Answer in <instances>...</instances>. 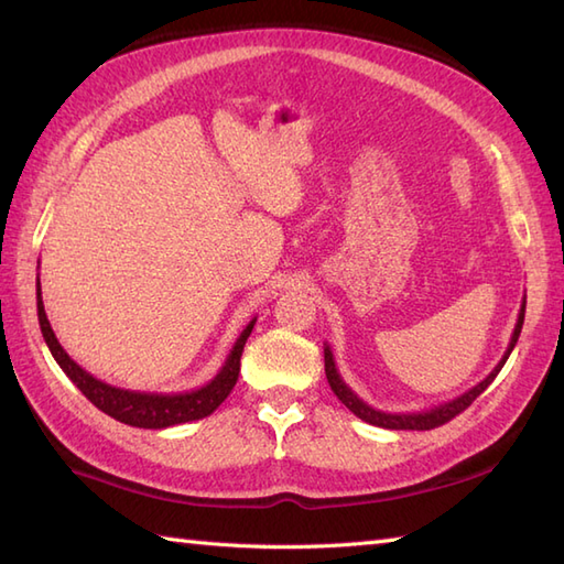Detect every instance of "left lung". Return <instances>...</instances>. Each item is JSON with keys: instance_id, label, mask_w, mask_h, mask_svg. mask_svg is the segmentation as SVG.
<instances>
[{"instance_id": "1", "label": "left lung", "mask_w": 564, "mask_h": 564, "mask_svg": "<svg viewBox=\"0 0 564 564\" xmlns=\"http://www.w3.org/2000/svg\"><path fill=\"white\" fill-rule=\"evenodd\" d=\"M523 315H525V301H523V305H521V310H519L517 327H513V334H511V341H509V346H507V351H505V356H501V361L495 366L492 373H489L482 382H477L475 388L463 392L460 398H455V400H448V402H443V404L431 406V410L410 412V414H390V412L373 410V406L366 404V402H364L361 398H358V394L341 380L339 370H337V364H334V354H332L329 346L325 344V373H327V380H329V388L334 390V394H337V398H339L346 406H349V410H351L358 419H364V422L373 424V426L394 429V431H400V429H412V431L436 429V426H441V424L451 422L453 416H458L460 412H465L467 406H470V404H473L477 398H480V394L489 388V382H492V380L497 378L499 370L505 368L509 354L513 351V346H517V341H519V334H521V327H523Z\"/></svg>"}]
</instances>
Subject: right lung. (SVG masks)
<instances>
[{"label":"right lung","instance_id":"obj_1","mask_svg":"<svg viewBox=\"0 0 564 564\" xmlns=\"http://www.w3.org/2000/svg\"><path fill=\"white\" fill-rule=\"evenodd\" d=\"M35 301H39V322H41L43 339L57 361V366L65 370V376L75 382L84 398H87L94 406H99L104 414L118 419L121 424L138 426V429H166L174 424L196 422V419H203L218 410L227 394H230L235 388L237 376H239V358H242L245 344L257 322L254 317L242 329V334H239L232 346V351L227 354L223 368L218 370V376L208 380L203 388L186 390V392H142V390H126V388L109 386V382L87 373V370H84L77 361H72L69 354L59 346L51 322H47L43 295H41V279H39V285H35Z\"/></svg>","mask_w":564,"mask_h":564}]
</instances>
